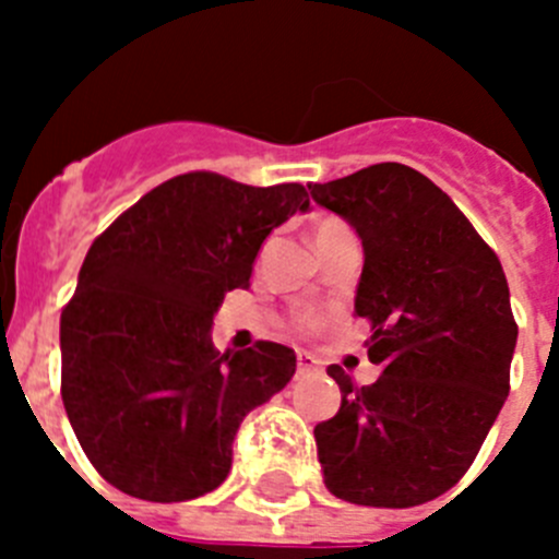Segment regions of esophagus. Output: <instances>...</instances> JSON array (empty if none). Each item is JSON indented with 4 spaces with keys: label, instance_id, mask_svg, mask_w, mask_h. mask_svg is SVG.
<instances>
[{
    "label": "esophagus",
    "instance_id": "esophagus-1",
    "mask_svg": "<svg viewBox=\"0 0 559 559\" xmlns=\"http://www.w3.org/2000/svg\"><path fill=\"white\" fill-rule=\"evenodd\" d=\"M320 367V361H317L311 353H297V374H306V372H314V369Z\"/></svg>",
    "mask_w": 559,
    "mask_h": 559
}]
</instances>
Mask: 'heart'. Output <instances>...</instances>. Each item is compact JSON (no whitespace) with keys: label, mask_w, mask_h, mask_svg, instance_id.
Segmentation results:
<instances>
[{"label":"heart","mask_w":559,"mask_h":559,"mask_svg":"<svg viewBox=\"0 0 559 559\" xmlns=\"http://www.w3.org/2000/svg\"><path fill=\"white\" fill-rule=\"evenodd\" d=\"M342 228H347V226H344L342 221H336V217H322V221H317V226H314V242L317 239L328 237V234L342 231ZM292 328L300 333H314L322 328V317L317 314V311H297V314L292 317Z\"/></svg>","instance_id":"obj_1"}]
</instances>
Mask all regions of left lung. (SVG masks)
I'll return each mask as SVG.
<instances>
[{"label":"left lung","mask_w":559,"mask_h":559,"mask_svg":"<svg viewBox=\"0 0 559 559\" xmlns=\"http://www.w3.org/2000/svg\"><path fill=\"white\" fill-rule=\"evenodd\" d=\"M364 245L356 314L369 322L358 385L328 374L342 408L314 427L333 497L367 508H416L468 472L510 391L519 325L499 255L441 187L400 162L309 185Z\"/></svg>","instance_id":"left-lung-1"}]
</instances>
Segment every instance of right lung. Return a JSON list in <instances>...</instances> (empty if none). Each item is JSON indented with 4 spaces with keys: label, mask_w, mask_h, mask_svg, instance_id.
<instances>
[{
    "label": "right lung",
    "mask_w": 559,
    "mask_h": 559,
    "mask_svg": "<svg viewBox=\"0 0 559 559\" xmlns=\"http://www.w3.org/2000/svg\"><path fill=\"white\" fill-rule=\"evenodd\" d=\"M304 185L250 187L209 170L145 192L96 237L60 317L62 405L98 474L145 502H185L231 472L234 436L295 374V350L209 338L223 297L250 286Z\"/></svg>",
    "instance_id": "right-lung-1"
}]
</instances>
